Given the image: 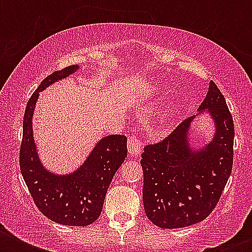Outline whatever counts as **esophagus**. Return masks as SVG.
Listing matches in <instances>:
<instances>
[{
    "label": "esophagus",
    "instance_id": "obj_1",
    "mask_svg": "<svg viewBox=\"0 0 252 252\" xmlns=\"http://www.w3.org/2000/svg\"><path fill=\"white\" fill-rule=\"evenodd\" d=\"M128 150L132 157H138L142 153V144L136 136H130L128 138Z\"/></svg>",
    "mask_w": 252,
    "mask_h": 252
}]
</instances>
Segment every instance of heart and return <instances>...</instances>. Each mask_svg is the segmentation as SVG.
<instances>
[{"label": "heart", "mask_w": 252, "mask_h": 252, "mask_svg": "<svg viewBox=\"0 0 252 252\" xmlns=\"http://www.w3.org/2000/svg\"><path fill=\"white\" fill-rule=\"evenodd\" d=\"M158 91H159L158 90V87H153V89H150L149 90V94H157ZM179 104L180 100L178 98L170 99L167 102V104L165 106V108L162 110L161 118H159V124L165 126V124L171 122V119L174 118V115H175V112L178 111V108H179Z\"/></svg>", "instance_id": "b5f03b06"}]
</instances>
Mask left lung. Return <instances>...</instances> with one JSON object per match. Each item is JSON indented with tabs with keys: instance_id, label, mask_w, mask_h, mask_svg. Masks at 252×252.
Masks as SVG:
<instances>
[{
	"instance_id": "obj_1",
	"label": "left lung",
	"mask_w": 252,
	"mask_h": 252,
	"mask_svg": "<svg viewBox=\"0 0 252 252\" xmlns=\"http://www.w3.org/2000/svg\"><path fill=\"white\" fill-rule=\"evenodd\" d=\"M205 114L214 126L211 140L191 142L193 123ZM234 124L225 98L209 84L197 114L184 120L162 142L144 148L142 201L148 219L163 229L201 222L215 209L233 167Z\"/></svg>"
}]
</instances>
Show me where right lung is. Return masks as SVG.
Instances as JSON below:
<instances>
[{"instance_id":"1","label":"right lung","mask_w":252,"mask_h":252,"mask_svg":"<svg viewBox=\"0 0 252 252\" xmlns=\"http://www.w3.org/2000/svg\"><path fill=\"white\" fill-rule=\"evenodd\" d=\"M80 70V65L52 73L30 98L23 118V141L19 165L36 207L53 222L68 226H86L102 212L107 189L115 172L126 158V137L110 134L99 140L82 165L66 174L45 167L33 138L32 119L41 91Z\"/></svg>"}]
</instances>
